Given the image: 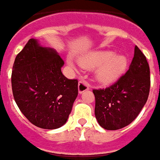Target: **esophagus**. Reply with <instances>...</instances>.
<instances>
[{"label": "esophagus", "instance_id": "34e87169", "mask_svg": "<svg viewBox=\"0 0 160 160\" xmlns=\"http://www.w3.org/2000/svg\"><path fill=\"white\" fill-rule=\"evenodd\" d=\"M89 87H88V82L84 80H81V81L78 82V92L80 94H82V92L88 90Z\"/></svg>", "mask_w": 160, "mask_h": 160}]
</instances>
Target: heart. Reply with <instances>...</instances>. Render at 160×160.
<instances>
[{
	"label": "heart",
	"mask_w": 160,
	"mask_h": 160,
	"mask_svg": "<svg viewBox=\"0 0 160 160\" xmlns=\"http://www.w3.org/2000/svg\"><path fill=\"white\" fill-rule=\"evenodd\" d=\"M69 63L72 62L69 59ZM79 63L82 67L95 69V77L99 82L111 83L117 81L126 71L128 59L123 54H116L112 51H96L82 57Z\"/></svg>",
	"instance_id": "1"
}]
</instances>
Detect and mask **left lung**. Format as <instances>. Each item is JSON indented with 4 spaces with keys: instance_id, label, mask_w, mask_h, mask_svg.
Listing matches in <instances>:
<instances>
[{
    "instance_id": "8db88e82",
    "label": "left lung",
    "mask_w": 160,
    "mask_h": 160,
    "mask_svg": "<svg viewBox=\"0 0 160 160\" xmlns=\"http://www.w3.org/2000/svg\"><path fill=\"white\" fill-rule=\"evenodd\" d=\"M150 69L146 56L137 46L126 73L110 87L94 89V114L98 123L108 130L122 129L138 116L148 98Z\"/></svg>"
}]
</instances>
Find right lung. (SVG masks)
<instances>
[{"label": "right lung", "instance_id": "add662e5", "mask_svg": "<svg viewBox=\"0 0 160 160\" xmlns=\"http://www.w3.org/2000/svg\"><path fill=\"white\" fill-rule=\"evenodd\" d=\"M64 61L55 50L30 39L16 56L12 89L21 112L34 125L54 129L66 123L78 94L77 79L63 75Z\"/></svg>", "mask_w": 160, "mask_h": 160}]
</instances>
